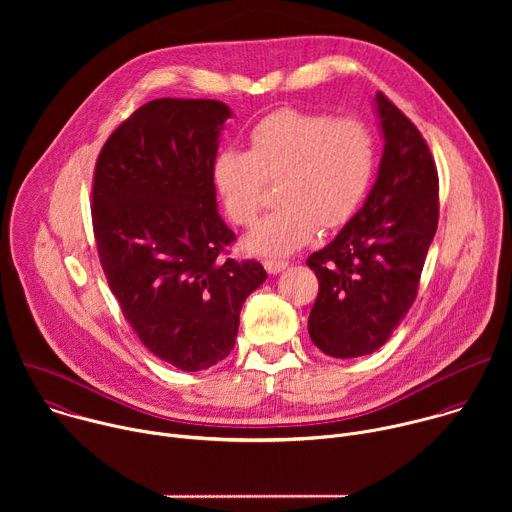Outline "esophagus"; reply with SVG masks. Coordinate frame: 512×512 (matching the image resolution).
Masks as SVG:
<instances>
[{
    "label": "esophagus",
    "mask_w": 512,
    "mask_h": 512,
    "mask_svg": "<svg viewBox=\"0 0 512 512\" xmlns=\"http://www.w3.org/2000/svg\"><path fill=\"white\" fill-rule=\"evenodd\" d=\"M265 269L271 273V275H277V273H281L287 265H289V261H277V259H267L265 263Z\"/></svg>",
    "instance_id": "obj_1"
}]
</instances>
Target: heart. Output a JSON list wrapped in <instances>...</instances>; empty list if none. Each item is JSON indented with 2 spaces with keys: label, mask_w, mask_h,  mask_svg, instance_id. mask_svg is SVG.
<instances>
[{
  "label": "heart",
  "mask_w": 512,
  "mask_h": 512,
  "mask_svg": "<svg viewBox=\"0 0 512 512\" xmlns=\"http://www.w3.org/2000/svg\"><path fill=\"white\" fill-rule=\"evenodd\" d=\"M377 166L375 137L356 119L277 109L249 131V152L223 150L212 180L233 223L251 227L279 182L281 208L249 235L261 255H289L308 245L320 225H346L369 192Z\"/></svg>",
  "instance_id": "heart-1"
}]
</instances>
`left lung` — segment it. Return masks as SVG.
I'll return each instance as SVG.
<instances>
[{"instance_id": "obj_1", "label": "left lung", "mask_w": 512, "mask_h": 512, "mask_svg": "<svg viewBox=\"0 0 512 512\" xmlns=\"http://www.w3.org/2000/svg\"><path fill=\"white\" fill-rule=\"evenodd\" d=\"M377 113L385 137L377 182L336 239L306 261L320 283L308 332L334 358L371 354L389 340L417 298L440 218V180L423 135L383 93Z\"/></svg>"}]
</instances>
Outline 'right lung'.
<instances>
[{"mask_svg": "<svg viewBox=\"0 0 512 512\" xmlns=\"http://www.w3.org/2000/svg\"><path fill=\"white\" fill-rule=\"evenodd\" d=\"M231 109L154 99L105 141L93 176V233L119 308L141 344L180 371L229 356L239 314L267 279L229 257L235 233L216 210L212 162Z\"/></svg>", "mask_w": 512, "mask_h": 512, "instance_id": "obj_1", "label": "right lung"}]
</instances>
